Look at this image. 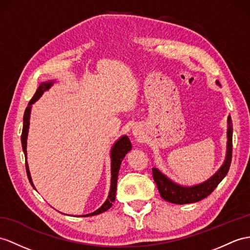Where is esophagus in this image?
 <instances>
[{"instance_id": "esophagus-1", "label": "esophagus", "mask_w": 250, "mask_h": 250, "mask_svg": "<svg viewBox=\"0 0 250 250\" xmlns=\"http://www.w3.org/2000/svg\"><path fill=\"white\" fill-rule=\"evenodd\" d=\"M133 135H135L136 137H138L140 135V132L137 129H135V130H133Z\"/></svg>"}]
</instances>
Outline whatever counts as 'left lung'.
<instances>
[{
	"instance_id": "1",
	"label": "left lung",
	"mask_w": 250,
	"mask_h": 250,
	"mask_svg": "<svg viewBox=\"0 0 250 250\" xmlns=\"http://www.w3.org/2000/svg\"><path fill=\"white\" fill-rule=\"evenodd\" d=\"M218 83V82H217ZM227 155L226 160H225L222 167L212 176L210 179L205 181L204 184H200L194 187H181L176 185L172 180H169L167 176H164L157 168H153V177L157 185L158 191L160 195L167 202L185 205L196 203L209 196L210 194L214 191V188L218 186V184L224 179L225 176L227 175L231 158H232V125H231V118H228V131H227Z\"/></svg>"
}]
</instances>
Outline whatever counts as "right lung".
Returning <instances> with one entry per match:
<instances>
[{
  "label": "right lung",
  "instance_id": "add662e5",
  "mask_svg": "<svg viewBox=\"0 0 250 250\" xmlns=\"http://www.w3.org/2000/svg\"><path fill=\"white\" fill-rule=\"evenodd\" d=\"M53 84V82H46V83H42L39 88L36 91V93L34 94L33 99L29 101L28 106L25 109V112H24V117H23V129H22V135H21V141H22V148L24 151V155H25V160H26V139H27V133H28V127H29V115H30V107H32V104L37 101L39 97L42 95V93L44 91L48 90L51 88ZM131 149V143L129 141V139L127 136L122 137L119 139L115 144L113 145V147L111 149V187H110V192H109V195L106 202L103 204L101 208L97 209L96 211L90 213V214H86L83 216H91V215H96L100 214V213H103L107 211L108 209H110V207L112 206V203L115 200V193H117V182H118V176H119V171L121 167V163L122 160L124 159V157L126 154ZM26 167V173H27V177L30 182V185H33L32 177H30L29 174V169L27 162L25 163ZM35 188V187H34Z\"/></svg>",
  "mask_w": 250,
  "mask_h": 250
}]
</instances>
